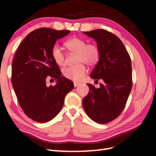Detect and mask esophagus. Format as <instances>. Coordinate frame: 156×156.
<instances>
[{"instance_id": "obj_1", "label": "esophagus", "mask_w": 156, "mask_h": 156, "mask_svg": "<svg viewBox=\"0 0 156 156\" xmlns=\"http://www.w3.org/2000/svg\"><path fill=\"white\" fill-rule=\"evenodd\" d=\"M73 84H74V87H78V86H79V83H73Z\"/></svg>"}]
</instances>
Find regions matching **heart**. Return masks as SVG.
Masks as SVG:
<instances>
[{"mask_svg": "<svg viewBox=\"0 0 156 156\" xmlns=\"http://www.w3.org/2000/svg\"><path fill=\"white\" fill-rule=\"evenodd\" d=\"M65 45L70 52L76 53V62L78 64L64 69L63 76L76 83L80 82L87 71L83 63L92 67L98 62L100 56L99 47L94 43H87L86 40L77 36L68 39ZM51 55L55 63L60 67H64L67 64L65 55L59 46L56 44L52 47Z\"/></svg>", "mask_w": 156, "mask_h": 156, "instance_id": "heart-1", "label": "heart"}]
</instances>
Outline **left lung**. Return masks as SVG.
<instances>
[{
    "label": "left lung",
    "instance_id": "obj_1",
    "mask_svg": "<svg viewBox=\"0 0 156 156\" xmlns=\"http://www.w3.org/2000/svg\"><path fill=\"white\" fill-rule=\"evenodd\" d=\"M83 33L96 40L100 51L90 77L103 80L100 88L87 84L83 107L92 120L106 124L120 115L127 101L132 88L131 58L122 42L109 31L99 29Z\"/></svg>",
    "mask_w": 156,
    "mask_h": 156
}]
</instances>
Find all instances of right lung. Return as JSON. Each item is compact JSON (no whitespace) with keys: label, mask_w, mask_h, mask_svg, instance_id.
<instances>
[{"label":"right lung","mask_w":156,"mask_h":156,"mask_svg":"<svg viewBox=\"0 0 156 156\" xmlns=\"http://www.w3.org/2000/svg\"><path fill=\"white\" fill-rule=\"evenodd\" d=\"M70 32L39 28L21 42L12 66V83L21 109L29 118L47 122L58 114L73 83L64 76L53 60L51 51L56 41ZM56 80L47 87V79Z\"/></svg>","instance_id":"add662e5"}]
</instances>
